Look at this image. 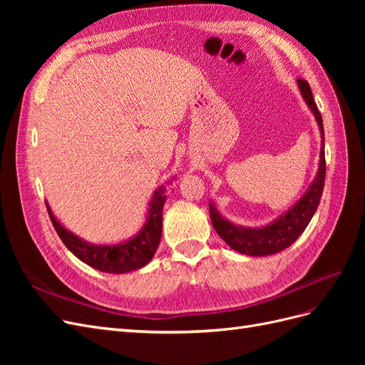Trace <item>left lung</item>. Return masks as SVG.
I'll use <instances>...</instances> for the list:
<instances>
[{
	"instance_id": "obj_1",
	"label": "left lung",
	"mask_w": 365,
	"mask_h": 365,
	"mask_svg": "<svg viewBox=\"0 0 365 365\" xmlns=\"http://www.w3.org/2000/svg\"><path fill=\"white\" fill-rule=\"evenodd\" d=\"M298 86H300V91L304 97L306 103L315 114L323 138V149L319 152V168L317 178L312 182V185L309 187L306 195L289 210L288 213L280 216L275 222L263 228H242L230 224L228 220L220 216L217 213V210L210 204V219H212L216 233L227 242L230 248H233L235 251H239L242 254H248V256H269V254H275L291 247L298 239V236L306 230L307 224L311 222V219L319 204V200H322L326 178L323 118L318 111L311 86H309L307 81L298 79Z\"/></svg>"
}]
</instances>
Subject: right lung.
<instances>
[{
    "mask_svg": "<svg viewBox=\"0 0 365 365\" xmlns=\"http://www.w3.org/2000/svg\"><path fill=\"white\" fill-rule=\"evenodd\" d=\"M165 196L163 195V190H157L153 193V197L149 207V216L148 222L143 227L140 233L125 244L120 245H90L74 236L70 231L65 230L56 217L53 216L51 210L47 205V212L51 219V224L56 230L58 236L63 242V245L67 247L77 259H81L83 263L90 264V267L111 274H123L138 269L153 257L161 239L163 231V207H164Z\"/></svg>",
    "mask_w": 365,
    "mask_h": 365,
    "instance_id": "obj_1",
    "label": "right lung"
}]
</instances>
